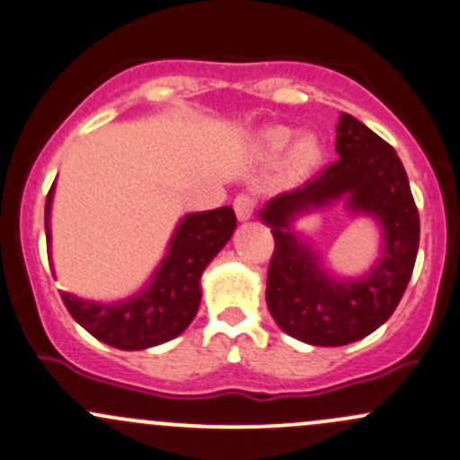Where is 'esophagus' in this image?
<instances>
[{"mask_svg": "<svg viewBox=\"0 0 460 460\" xmlns=\"http://www.w3.org/2000/svg\"><path fill=\"white\" fill-rule=\"evenodd\" d=\"M255 209V198L249 196V193H238L234 200V211L238 216V220H249L253 216Z\"/></svg>", "mask_w": 460, "mask_h": 460, "instance_id": "34e87169", "label": "esophagus"}]
</instances>
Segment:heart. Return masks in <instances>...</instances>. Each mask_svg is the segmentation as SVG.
I'll use <instances>...</instances> for the list:
<instances>
[{"instance_id":"obj_1","label":"heart","mask_w":460,"mask_h":460,"mask_svg":"<svg viewBox=\"0 0 460 460\" xmlns=\"http://www.w3.org/2000/svg\"><path fill=\"white\" fill-rule=\"evenodd\" d=\"M293 138V129L278 125V128H270L260 137V149H262L267 156H278L279 152H284L288 143ZM323 147L317 141V137L313 134H304L297 141L291 145L287 156V169L293 176H306L322 163Z\"/></svg>"}]
</instances>
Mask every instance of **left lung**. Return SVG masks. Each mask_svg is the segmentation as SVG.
I'll return each mask as SVG.
<instances>
[{"instance_id":"8db88e82","label":"left lung","mask_w":460,"mask_h":460,"mask_svg":"<svg viewBox=\"0 0 460 460\" xmlns=\"http://www.w3.org/2000/svg\"><path fill=\"white\" fill-rule=\"evenodd\" d=\"M337 158L313 181L273 198L262 209L275 249L267 275V304L287 335L313 346H346L381 326L403 297L419 251V211L408 173L388 145L355 116L337 123ZM346 197L358 213L385 226L380 264L359 280L328 279L310 247L290 231L292 217Z\"/></svg>"}]
</instances>
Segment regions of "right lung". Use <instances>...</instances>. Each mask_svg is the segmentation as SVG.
Instances as JSON below:
<instances>
[{
	"mask_svg": "<svg viewBox=\"0 0 460 460\" xmlns=\"http://www.w3.org/2000/svg\"><path fill=\"white\" fill-rule=\"evenodd\" d=\"M50 202L46 198V243L50 244ZM235 229L231 207L190 214L182 217L169 244L167 258L158 267L152 284L141 295L125 302L94 304L61 293L67 313L103 344L120 350L165 344L181 335L200 306V275L214 255L229 243Z\"/></svg>",
	"mask_w": 460,
	"mask_h": 460,
	"instance_id": "1",
	"label": "right lung"
}]
</instances>
